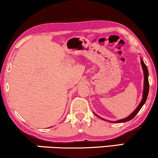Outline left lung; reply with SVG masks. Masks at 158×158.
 Returning <instances> with one entry per match:
<instances>
[{"label":"left lung","mask_w":158,"mask_h":158,"mask_svg":"<svg viewBox=\"0 0 158 158\" xmlns=\"http://www.w3.org/2000/svg\"><path fill=\"white\" fill-rule=\"evenodd\" d=\"M141 65H142V68L143 69V74H144V88H143V99L140 103L139 104L135 110L129 116H128L127 118H124V119L118 120V121H115V123H123V122H127V121H129L131 120L132 118H135V116L138 114L139 111L140 110V109L142 108V106H143L144 103L147 99V96L148 94H149V79H148V76H149V72H148V69L146 67V64H144L143 60H141ZM103 119V118H101ZM104 120V119H103Z\"/></svg>","instance_id":"8db88e82"}]
</instances>
